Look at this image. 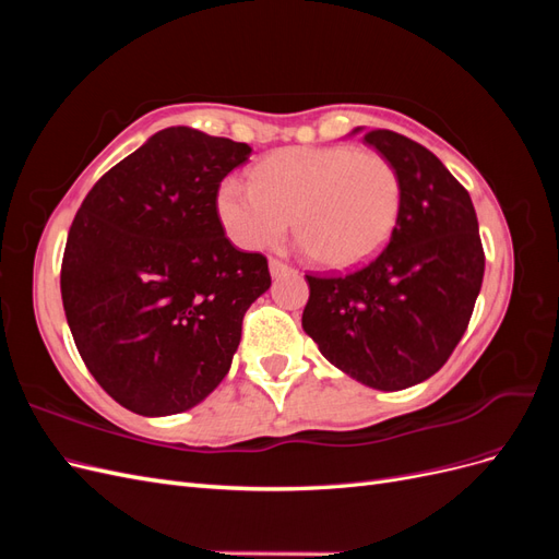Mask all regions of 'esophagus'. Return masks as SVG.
Listing matches in <instances>:
<instances>
[{
	"mask_svg": "<svg viewBox=\"0 0 559 559\" xmlns=\"http://www.w3.org/2000/svg\"><path fill=\"white\" fill-rule=\"evenodd\" d=\"M292 265L289 263H284V261H277V259H270V275L273 277H280V275H284V273H292Z\"/></svg>",
	"mask_w": 559,
	"mask_h": 559,
	"instance_id": "34e87169",
	"label": "esophagus"
}]
</instances>
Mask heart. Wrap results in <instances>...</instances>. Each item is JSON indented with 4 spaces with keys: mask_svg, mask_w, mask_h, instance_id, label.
Listing matches in <instances>:
<instances>
[{
    "mask_svg": "<svg viewBox=\"0 0 559 559\" xmlns=\"http://www.w3.org/2000/svg\"><path fill=\"white\" fill-rule=\"evenodd\" d=\"M216 212L242 249L284 240L292 228L312 259L331 270L364 265L392 238L401 212V177L373 148L292 146L259 163L253 183L226 177Z\"/></svg>",
    "mask_w": 559,
    "mask_h": 559,
    "instance_id": "heart-1",
    "label": "heart"
}]
</instances>
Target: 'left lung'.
Here are the masks:
<instances>
[{"mask_svg":"<svg viewBox=\"0 0 559 559\" xmlns=\"http://www.w3.org/2000/svg\"><path fill=\"white\" fill-rule=\"evenodd\" d=\"M364 142L399 170L396 226L389 245L354 273L306 275L302 329L343 373L396 392L441 370L462 341L485 251L468 191L429 148L392 130H370Z\"/></svg>","mask_w":559,"mask_h":559,"instance_id":"obj_1","label":"left lung"}]
</instances>
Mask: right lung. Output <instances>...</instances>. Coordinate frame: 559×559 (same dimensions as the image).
<instances>
[{
  "mask_svg": "<svg viewBox=\"0 0 559 559\" xmlns=\"http://www.w3.org/2000/svg\"><path fill=\"white\" fill-rule=\"evenodd\" d=\"M251 146L177 126L99 179L67 235L60 292L91 376L123 408H193L228 373L249 306L270 286L263 253L230 245L216 212Z\"/></svg>",
  "mask_w": 559,
  "mask_h": 559,
  "instance_id": "obj_1",
  "label": "right lung"
}]
</instances>
